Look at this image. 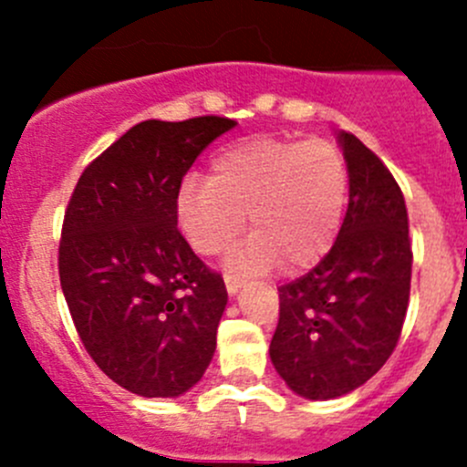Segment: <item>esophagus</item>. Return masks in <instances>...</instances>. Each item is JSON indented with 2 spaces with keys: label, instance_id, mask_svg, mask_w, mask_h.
I'll list each match as a JSON object with an SVG mask.
<instances>
[{
  "label": "esophagus",
  "instance_id": "1",
  "mask_svg": "<svg viewBox=\"0 0 467 467\" xmlns=\"http://www.w3.org/2000/svg\"><path fill=\"white\" fill-rule=\"evenodd\" d=\"M224 283H226V290H229V295H236V292L243 287V278H241V275L226 274L224 275Z\"/></svg>",
  "mask_w": 467,
  "mask_h": 467
}]
</instances>
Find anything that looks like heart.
Instances as JSON below:
<instances>
[{
	"label": "heart",
	"instance_id": "b5f03b06",
	"mask_svg": "<svg viewBox=\"0 0 467 467\" xmlns=\"http://www.w3.org/2000/svg\"><path fill=\"white\" fill-rule=\"evenodd\" d=\"M348 163L329 138H250L214 156L213 177H189L177 213L198 253L217 254L250 214L238 266L311 269L327 254L344 220Z\"/></svg>",
	"mask_w": 467,
	"mask_h": 467
}]
</instances>
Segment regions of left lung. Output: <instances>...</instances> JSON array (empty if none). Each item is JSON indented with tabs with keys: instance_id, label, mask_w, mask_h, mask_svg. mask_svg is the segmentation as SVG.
<instances>
[{
	"instance_id": "1",
	"label": "left lung",
	"mask_w": 467,
	"mask_h": 467,
	"mask_svg": "<svg viewBox=\"0 0 467 467\" xmlns=\"http://www.w3.org/2000/svg\"><path fill=\"white\" fill-rule=\"evenodd\" d=\"M348 210L332 250L278 287L271 362L296 395L356 390L393 356L410 306V217L400 184L353 133H341Z\"/></svg>"
}]
</instances>
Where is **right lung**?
Returning a JSON list of instances; mask_svg holds the SVG:
<instances>
[{"label":"right lung","instance_id":"right-lung-1","mask_svg":"<svg viewBox=\"0 0 467 467\" xmlns=\"http://www.w3.org/2000/svg\"><path fill=\"white\" fill-rule=\"evenodd\" d=\"M236 121H142L81 172L57 271L79 339L102 372L142 398L201 381L226 306L222 274L177 229V196L198 154Z\"/></svg>","mask_w":467,"mask_h":467}]
</instances>
